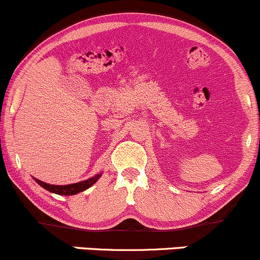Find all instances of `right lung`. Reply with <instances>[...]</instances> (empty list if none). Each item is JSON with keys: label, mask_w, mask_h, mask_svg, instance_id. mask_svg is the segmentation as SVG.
I'll return each mask as SVG.
<instances>
[{"label": "right lung", "mask_w": 260, "mask_h": 260, "mask_svg": "<svg viewBox=\"0 0 260 260\" xmlns=\"http://www.w3.org/2000/svg\"><path fill=\"white\" fill-rule=\"evenodd\" d=\"M101 176H102V173L97 174V175H94L93 178H90L87 180H84V181L75 182V184H69V185H50V184H46V182L41 181V180L39 179H35V178L32 179L35 180L41 187H44L45 190L52 192V193L60 194V196H73V194H76L79 193V192H82L87 190V188H90L94 182H97V180H99Z\"/></svg>", "instance_id": "right-lung-1"}]
</instances>
